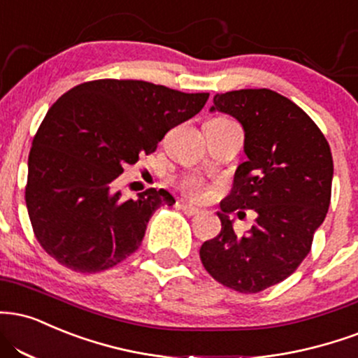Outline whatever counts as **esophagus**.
<instances>
[{
	"instance_id": "esophagus-1",
	"label": "esophagus",
	"mask_w": 358,
	"mask_h": 358,
	"mask_svg": "<svg viewBox=\"0 0 358 358\" xmlns=\"http://www.w3.org/2000/svg\"><path fill=\"white\" fill-rule=\"evenodd\" d=\"M180 208H182L183 213L188 215V217H193V215H198L201 212L200 208H196V206L188 205V203H180Z\"/></svg>"
}]
</instances>
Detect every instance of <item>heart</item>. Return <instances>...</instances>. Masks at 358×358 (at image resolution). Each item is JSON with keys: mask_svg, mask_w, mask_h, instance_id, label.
Here are the masks:
<instances>
[{"mask_svg": "<svg viewBox=\"0 0 358 358\" xmlns=\"http://www.w3.org/2000/svg\"><path fill=\"white\" fill-rule=\"evenodd\" d=\"M180 188L187 196L195 198V200H203V198L208 196L210 187L206 185L200 176H187V178L182 180L180 183Z\"/></svg>", "mask_w": 358, "mask_h": 358, "instance_id": "obj_1", "label": "heart"}]
</instances>
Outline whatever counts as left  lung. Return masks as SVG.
Returning <instances> with one entry per match:
<instances>
[{"label": "left lung", "instance_id": "obj_1", "mask_svg": "<svg viewBox=\"0 0 358 358\" xmlns=\"http://www.w3.org/2000/svg\"><path fill=\"white\" fill-rule=\"evenodd\" d=\"M213 103L212 111L242 123L248 160L220 203V234L201 245L200 258L223 287L257 294L290 277L308 255L329 212L334 160L315 122L277 92L236 90L217 93ZM245 209L257 213L256 225L238 237L229 215Z\"/></svg>", "mask_w": 358, "mask_h": 358}]
</instances>
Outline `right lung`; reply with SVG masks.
<instances>
[{
  "instance_id": "1",
  "label": "right lung",
  "mask_w": 358,
  "mask_h": 358,
  "mask_svg": "<svg viewBox=\"0 0 358 358\" xmlns=\"http://www.w3.org/2000/svg\"><path fill=\"white\" fill-rule=\"evenodd\" d=\"M208 93H183L141 80L86 81L46 113L28 157L24 200L38 243L66 268L96 273L136 252L166 190L124 198L115 180L171 128L205 106Z\"/></svg>"
}]
</instances>
